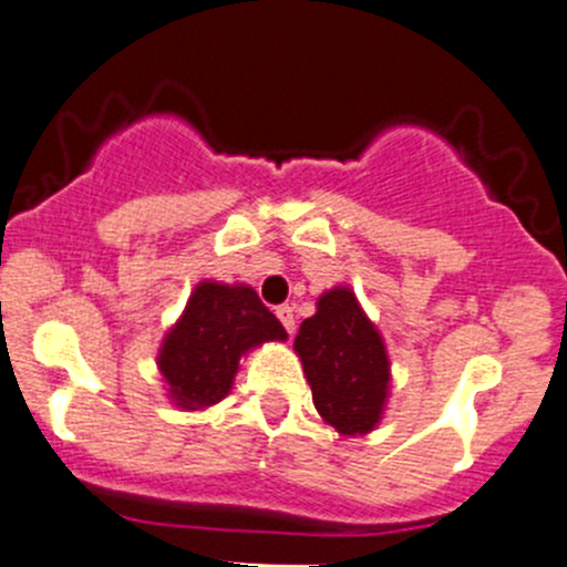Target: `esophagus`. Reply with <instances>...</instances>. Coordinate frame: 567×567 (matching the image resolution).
<instances>
[{
    "label": "esophagus",
    "instance_id": "obj_1",
    "mask_svg": "<svg viewBox=\"0 0 567 567\" xmlns=\"http://www.w3.org/2000/svg\"><path fill=\"white\" fill-rule=\"evenodd\" d=\"M277 318L282 320V326H285V329H288V334H293V329H296V316H293V307H290V305H282V307H277Z\"/></svg>",
    "mask_w": 567,
    "mask_h": 567
}]
</instances>
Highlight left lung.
Listing matches in <instances>:
<instances>
[{"label": "left lung", "instance_id": "1", "mask_svg": "<svg viewBox=\"0 0 567 567\" xmlns=\"http://www.w3.org/2000/svg\"><path fill=\"white\" fill-rule=\"evenodd\" d=\"M293 348L320 416L342 436L373 431L384 411L390 359L357 296L348 288L320 296L318 312L301 323Z\"/></svg>", "mask_w": 567, "mask_h": 567}]
</instances>
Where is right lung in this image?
<instances>
[{
  "mask_svg": "<svg viewBox=\"0 0 567 567\" xmlns=\"http://www.w3.org/2000/svg\"><path fill=\"white\" fill-rule=\"evenodd\" d=\"M285 337L288 331L251 288L203 282L164 340L158 368L181 409H205L230 392L241 353Z\"/></svg>",
  "mask_w": 567,
  "mask_h": 567,
  "instance_id": "add662e5",
  "label": "right lung"
}]
</instances>
